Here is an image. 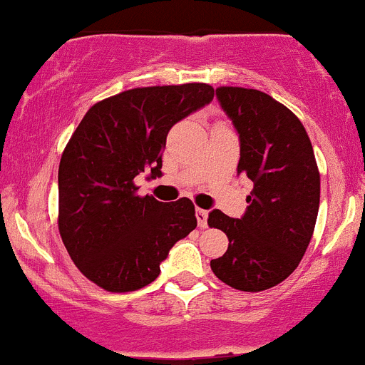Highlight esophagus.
<instances>
[{"instance_id": "obj_1", "label": "esophagus", "mask_w": 365, "mask_h": 365, "mask_svg": "<svg viewBox=\"0 0 365 365\" xmlns=\"http://www.w3.org/2000/svg\"><path fill=\"white\" fill-rule=\"evenodd\" d=\"M195 215H197V223H198V227H200V229H205V227H207V215H209V212L205 211V209L197 207V211H195Z\"/></svg>"}]
</instances>
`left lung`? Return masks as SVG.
I'll return each mask as SVG.
<instances>
[{
  "label": "left lung",
  "mask_w": 365,
  "mask_h": 365,
  "mask_svg": "<svg viewBox=\"0 0 365 365\" xmlns=\"http://www.w3.org/2000/svg\"><path fill=\"white\" fill-rule=\"evenodd\" d=\"M216 97L240 133L237 174L254 187L243 218L209 212V227L229 237L211 269L234 289L259 293L286 280L304 257L319 209V170L304 124L289 108L241 86H218Z\"/></svg>",
  "instance_id": "8db88e82"
}]
</instances>
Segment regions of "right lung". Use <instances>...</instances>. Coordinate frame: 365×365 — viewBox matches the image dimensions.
<instances>
[{"mask_svg":"<svg viewBox=\"0 0 365 365\" xmlns=\"http://www.w3.org/2000/svg\"><path fill=\"white\" fill-rule=\"evenodd\" d=\"M212 97L207 83L125 90L93 104L72 133L58 167V230L76 268L101 289L149 286L197 227L190 198L142 197L135 178H160L170 128Z\"/></svg>","mask_w":365,"mask_h":365,"instance_id":"right-lung-1","label":"right lung"}]
</instances>
